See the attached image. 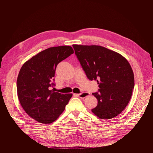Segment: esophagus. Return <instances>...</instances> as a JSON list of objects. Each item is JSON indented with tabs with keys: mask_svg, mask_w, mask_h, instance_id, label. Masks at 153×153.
Masks as SVG:
<instances>
[{
	"mask_svg": "<svg viewBox=\"0 0 153 153\" xmlns=\"http://www.w3.org/2000/svg\"><path fill=\"white\" fill-rule=\"evenodd\" d=\"M76 96H77V97L81 98V99H84L85 97H86L87 96H89V93H82L80 94H75Z\"/></svg>",
	"mask_w": 153,
	"mask_h": 153,
	"instance_id": "34e87169",
	"label": "esophagus"
}]
</instances>
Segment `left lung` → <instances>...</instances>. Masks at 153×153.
<instances>
[{
  "instance_id": "1",
  "label": "left lung",
  "mask_w": 153,
  "mask_h": 153,
  "mask_svg": "<svg viewBox=\"0 0 153 153\" xmlns=\"http://www.w3.org/2000/svg\"><path fill=\"white\" fill-rule=\"evenodd\" d=\"M73 47L87 77L99 84V92L92 94L98 101L92 112L102 119L116 117L128 104L134 86V73L128 61L102 46Z\"/></svg>"
}]
</instances>
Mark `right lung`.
<instances>
[{
    "label": "right lung",
    "instance_id": "right-lung-1",
    "mask_svg": "<svg viewBox=\"0 0 153 153\" xmlns=\"http://www.w3.org/2000/svg\"><path fill=\"white\" fill-rule=\"evenodd\" d=\"M74 53L70 46L51 47L27 61L20 70L17 91L24 111L35 120L49 124L64 111L73 94H61L50 90L59 63Z\"/></svg>",
    "mask_w": 153,
    "mask_h": 153
}]
</instances>
